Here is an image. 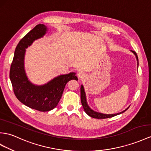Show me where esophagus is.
<instances>
[{
  "instance_id": "34e87169",
  "label": "esophagus",
  "mask_w": 151,
  "mask_h": 151,
  "mask_svg": "<svg viewBox=\"0 0 151 151\" xmlns=\"http://www.w3.org/2000/svg\"><path fill=\"white\" fill-rule=\"evenodd\" d=\"M78 78H79V79H83V78H84V77L86 76V75H85V73H84V72H83V71H79V72L78 73Z\"/></svg>"
}]
</instances>
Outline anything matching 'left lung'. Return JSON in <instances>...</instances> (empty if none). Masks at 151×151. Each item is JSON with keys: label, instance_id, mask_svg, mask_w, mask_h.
Wrapping results in <instances>:
<instances>
[{"label": "left lung", "instance_id": "obj_1", "mask_svg": "<svg viewBox=\"0 0 151 151\" xmlns=\"http://www.w3.org/2000/svg\"><path fill=\"white\" fill-rule=\"evenodd\" d=\"M131 52H133L136 56V58H137V60L138 61V56H137V53H136L134 51H133V50H131ZM81 101L82 106H83L84 111L86 112V113L88 115H89L90 116L92 117V118H94V119H100L111 118V117L120 115V114L125 112L129 108V107H127L126 109L124 110V111H121L120 113H115V114H104V113H102L95 111H94V110H93L92 109H91L90 106H88V104L87 103L86 93H85V91H84L83 85L81 86Z\"/></svg>", "mask_w": 151, "mask_h": 151}]
</instances>
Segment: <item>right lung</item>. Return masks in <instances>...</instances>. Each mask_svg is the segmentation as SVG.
I'll list each match as a JSON object with an SVG mask.
<instances>
[{
    "mask_svg": "<svg viewBox=\"0 0 151 151\" xmlns=\"http://www.w3.org/2000/svg\"><path fill=\"white\" fill-rule=\"evenodd\" d=\"M47 31L45 25L38 24L20 40L14 51L9 72L14 93L18 101L40 111H49L56 108L66 84L70 80H78L75 72L58 76L43 85H36L29 80L24 67L25 49L35 40L42 38Z\"/></svg>",
    "mask_w": 151,
    "mask_h": 151,
    "instance_id": "right-lung-1",
    "label": "right lung"
}]
</instances>
